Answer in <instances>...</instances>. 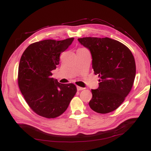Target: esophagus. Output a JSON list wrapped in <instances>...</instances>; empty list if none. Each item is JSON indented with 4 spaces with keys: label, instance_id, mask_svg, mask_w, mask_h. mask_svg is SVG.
Here are the masks:
<instances>
[{
    "label": "esophagus",
    "instance_id": "34e87169",
    "mask_svg": "<svg viewBox=\"0 0 151 151\" xmlns=\"http://www.w3.org/2000/svg\"><path fill=\"white\" fill-rule=\"evenodd\" d=\"M84 89H85V88H83V87H79V86H77V90H78V91L84 90Z\"/></svg>",
    "mask_w": 151,
    "mask_h": 151
}]
</instances>
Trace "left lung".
Here are the masks:
<instances>
[{
	"label": "left lung",
	"mask_w": 151,
	"mask_h": 151,
	"mask_svg": "<svg viewBox=\"0 0 151 151\" xmlns=\"http://www.w3.org/2000/svg\"><path fill=\"white\" fill-rule=\"evenodd\" d=\"M78 41L91 51L93 68L100 78L99 87L92 89L89 106L106 114L121 105L130 93L136 67L131 51L120 42L109 38L85 37Z\"/></svg>",
	"instance_id": "1"
}]
</instances>
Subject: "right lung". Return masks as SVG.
Here are the masks:
<instances>
[{"label":"right lung","instance_id":"obj_1","mask_svg":"<svg viewBox=\"0 0 151 151\" xmlns=\"http://www.w3.org/2000/svg\"><path fill=\"white\" fill-rule=\"evenodd\" d=\"M73 39L33 43L21 57L19 88L30 109L43 117L54 119L62 115L77 92L74 84H62L51 78V71L59 64L60 53L71 45Z\"/></svg>","mask_w":151,"mask_h":151}]
</instances>
